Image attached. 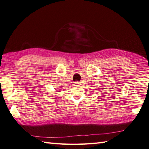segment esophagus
I'll return each instance as SVG.
<instances>
[{"label":"esophagus","mask_w":149,"mask_h":149,"mask_svg":"<svg viewBox=\"0 0 149 149\" xmlns=\"http://www.w3.org/2000/svg\"><path fill=\"white\" fill-rule=\"evenodd\" d=\"M75 85H79V82H75Z\"/></svg>","instance_id":"1"}]
</instances>
